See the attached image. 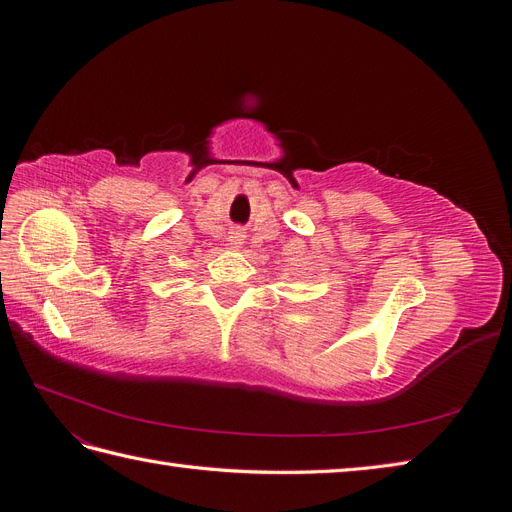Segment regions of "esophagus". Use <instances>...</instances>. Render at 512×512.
<instances>
[{
    "label": "esophagus",
    "mask_w": 512,
    "mask_h": 512,
    "mask_svg": "<svg viewBox=\"0 0 512 512\" xmlns=\"http://www.w3.org/2000/svg\"><path fill=\"white\" fill-rule=\"evenodd\" d=\"M243 243V232L241 230H232L230 237H228V245L230 247H241Z\"/></svg>",
    "instance_id": "34e87169"
}]
</instances>
